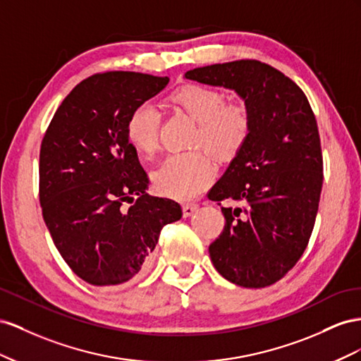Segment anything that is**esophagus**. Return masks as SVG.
Segmentation results:
<instances>
[{
	"instance_id": "obj_1",
	"label": "esophagus",
	"mask_w": 361,
	"mask_h": 361,
	"mask_svg": "<svg viewBox=\"0 0 361 361\" xmlns=\"http://www.w3.org/2000/svg\"><path fill=\"white\" fill-rule=\"evenodd\" d=\"M198 210V204H184L183 205V216L184 218H189L195 212Z\"/></svg>"
}]
</instances>
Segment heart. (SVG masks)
<instances>
[{"mask_svg":"<svg viewBox=\"0 0 361 361\" xmlns=\"http://www.w3.org/2000/svg\"><path fill=\"white\" fill-rule=\"evenodd\" d=\"M172 101L198 122L195 147H204L221 161H230L243 149L252 130L251 113L245 104H226L219 90L188 85L172 95ZM160 111L151 101L131 110L127 137L139 154L152 156L160 140ZM214 164L204 151L172 154L152 172L156 190L172 200H192L207 189L214 178Z\"/></svg>","mask_w":361,"mask_h":361,"instance_id":"1","label":"heart"}]
</instances>
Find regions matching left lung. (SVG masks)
Listing matches in <instances>:
<instances>
[{
  "mask_svg": "<svg viewBox=\"0 0 361 361\" xmlns=\"http://www.w3.org/2000/svg\"><path fill=\"white\" fill-rule=\"evenodd\" d=\"M184 77L233 89L251 113L248 142L209 192L212 201L235 202L221 209L225 226L209 252L228 281L271 286L301 259L314 226L324 181L314 113L300 86L259 60L195 68Z\"/></svg>",
  "mask_w": 361,
  "mask_h": 361,
  "instance_id": "1",
  "label": "left lung"
}]
</instances>
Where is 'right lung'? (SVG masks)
I'll return each instance as SVG.
<instances>
[{
	"label": "right lung",
	"instance_id": "obj_1",
	"mask_svg": "<svg viewBox=\"0 0 361 361\" xmlns=\"http://www.w3.org/2000/svg\"><path fill=\"white\" fill-rule=\"evenodd\" d=\"M168 77L111 71L81 81L40 145L39 200L60 255L92 286H119L145 271L178 202L147 193L149 180L127 137L131 110Z\"/></svg>",
	"mask_w": 361,
	"mask_h": 361
}]
</instances>
